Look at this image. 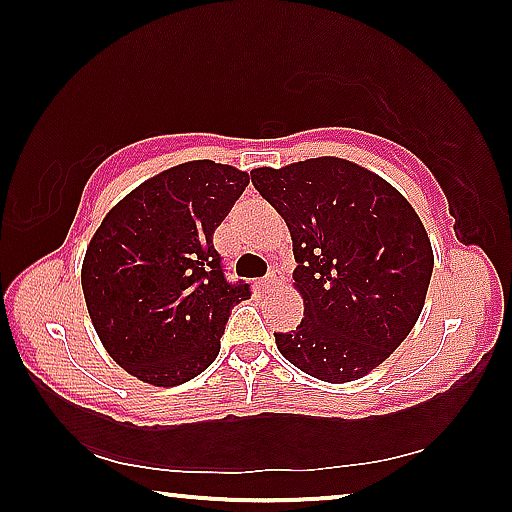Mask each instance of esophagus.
<instances>
[{
	"label": "esophagus",
	"instance_id": "esophagus-1",
	"mask_svg": "<svg viewBox=\"0 0 512 512\" xmlns=\"http://www.w3.org/2000/svg\"><path fill=\"white\" fill-rule=\"evenodd\" d=\"M275 282H277V277H275V275H268V277H264L262 282H259V289H262V291H271V289L275 287Z\"/></svg>",
	"mask_w": 512,
	"mask_h": 512
}]
</instances>
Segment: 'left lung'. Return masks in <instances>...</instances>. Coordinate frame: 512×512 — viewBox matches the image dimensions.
I'll use <instances>...</instances> for the list:
<instances>
[{"mask_svg":"<svg viewBox=\"0 0 512 512\" xmlns=\"http://www.w3.org/2000/svg\"><path fill=\"white\" fill-rule=\"evenodd\" d=\"M253 185L291 232L305 318L275 334L293 366L329 384L366 377L400 348L427 298L433 250L413 205L357 162L323 155L257 167Z\"/></svg>","mask_w":512,"mask_h":512,"instance_id":"1","label":"left lung"}]
</instances>
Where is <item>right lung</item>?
Returning a JSON list of instances; mask_svg holds the SVG:
<instances>
[{
	"mask_svg": "<svg viewBox=\"0 0 512 512\" xmlns=\"http://www.w3.org/2000/svg\"><path fill=\"white\" fill-rule=\"evenodd\" d=\"M250 176L192 160L144 180L106 214L81 266L85 305L117 366L151 386H180L210 366L232 307L212 237Z\"/></svg>",
	"mask_w": 512,
	"mask_h": 512,
	"instance_id": "add662e5",
	"label": "right lung"
}]
</instances>
